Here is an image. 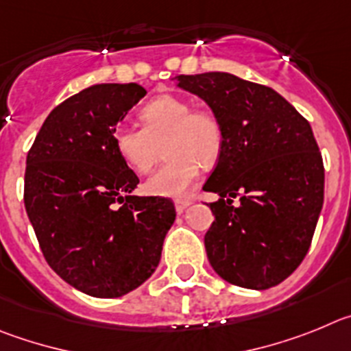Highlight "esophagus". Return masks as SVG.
<instances>
[{
	"mask_svg": "<svg viewBox=\"0 0 351 351\" xmlns=\"http://www.w3.org/2000/svg\"><path fill=\"white\" fill-rule=\"evenodd\" d=\"M192 204V199H176L175 201V208H176V211H178V213H183V211L187 210L189 206H191Z\"/></svg>",
	"mask_w": 351,
	"mask_h": 351,
	"instance_id": "obj_1",
	"label": "esophagus"
}]
</instances>
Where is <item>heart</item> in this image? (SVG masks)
Masks as SVG:
<instances>
[{"label": "heart", "mask_w": 351, "mask_h": 351, "mask_svg": "<svg viewBox=\"0 0 351 351\" xmlns=\"http://www.w3.org/2000/svg\"><path fill=\"white\" fill-rule=\"evenodd\" d=\"M143 128L122 124L113 131L117 154L132 171L147 175L166 148L168 160L145 183L159 197H183L197 182L201 164L211 166L223 148L222 122L211 110L192 108L185 97L159 96L140 110Z\"/></svg>", "instance_id": "obj_1"}]
</instances>
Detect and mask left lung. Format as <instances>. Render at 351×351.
I'll use <instances>...</instances> for the list:
<instances>
[{"label": "left lung", "mask_w": 351, "mask_h": 351, "mask_svg": "<svg viewBox=\"0 0 351 351\" xmlns=\"http://www.w3.org/2000/svg\"><path fill=\"white\" fill-rule=\"evenodd\" d=\"M178 87L208 103L223 148L204 191L215 220L204 236L215 273L266 290L298 269L324 204V160L311 125L285 97L230 73L178 75ZM239 197L240 206H232Z\"/></svg>", "instance_id": "8db88e82"}]
</instances>
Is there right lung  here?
Instances as JSON below:
<instances>
[{
	"label": "right lung",
	"mask_w": 351,
	"mask_h": 351,
	"mask_svg": "<svg viewBox=\"0 0 351 351\" xmlns=\"http://www.w3.org/2000/svg\"><path fill=\"white\" fill-rule=\"evenodd\" d=\"M145 94L138 84L87 87L49 113L27 152L24 204L43 257L93 298H121L152 276L175 222L171 199L131 195L140 180L113 145Z\"/></svg>",
	"instance_id": "obj_1"
}]
</instances>
